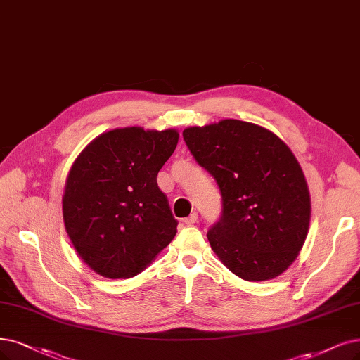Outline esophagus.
I'll return each instance as SVG.
<instances>
[{
	"label": "esophagus",
	"instance_id": "esophagus-1",
	"mask_svg": "<svg viewBox=\"0 0 360 360\" xmlns=\"http://www.w3.org/2000/svg\"><path fill=\"white\" fill-rule=\"evenodd\" d=\"M197 219H198L197 212H193V214H191L188 218H185V219H184V222L187 224V225H193V224H195V222H197Z\"/></svg>",
	"mask_w": 360,
	"mask_h": 360
}]
</instances>
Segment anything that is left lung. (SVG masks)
I'll list each match as a JSON object with an SVG mask.
<instances>
[{
    "mask_svg": "<svg viewBox=\"0 0 360 360\" xmlns=\"http://www.w3.org/2000/svg\"><path fill=\"white\" fill-rule=\"evenodd\" d=\"M182 136L221 193V217L207 231L215 254L249 282L282 274L298 257L310 222L307 182L288 145L240 120L188 127Z\"/></svg>",
    "mask_w": 360,
    "mask_h": 360,
    "instance_id": "8db88e82",
    "label": "left lung"
}]
</instances>
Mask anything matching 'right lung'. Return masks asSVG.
I'll list each match as a JSON object with an SVG mask.
<instances>
[{"mask_svg": "<svg viewBox=\"0 0 360 360\" xmlns=\"http://www.w3.org/2000/svg\"><path fill=\"white\" fill-rule=\"evenodd\" d=\"M176 130L126 127L98 136L78 155L63 194V221L83 261L108 278H129L176 234L157 175L178 143Z\"/></svg>", "mask_w": 360, "mask_h": 360, "instance_id": "obj_1", "label": "right lung"}]
</instances>
